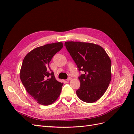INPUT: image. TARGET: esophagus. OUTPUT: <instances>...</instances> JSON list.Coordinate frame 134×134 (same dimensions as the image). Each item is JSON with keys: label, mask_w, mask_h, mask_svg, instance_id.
Returning <instances> with one entry per match:
<instances>
[{"label": "esophagus", "mask_w": 134, "mask_h": 134, "mask_svg": "<svg viewBox=\"0 0 134 134\" xmlns=\"http://www.w3.org/2000/svg\"><path fill=\"white\" fill-rule=\"evenodd\" d=\"M71 80V77H69V78L67 79V81H70V80Z\"/></svg>", "instance_id": "34e87169"}]
</instances>
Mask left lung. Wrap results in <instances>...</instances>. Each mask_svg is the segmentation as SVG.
<instances>
[{
    "label": "left lung",
    "mask_w": 134,
    "mask_h": 134,
    "mask_svg": "<svg viewBox=\"0 0 134 134\" xmlns=\"http://www.w3.org/2000/svg\"><path fill=\"white\" fill-rule=\"evenodd\" d=\"M65 46L84 74L79 77L80 86L76 91L87 103L98 100L107 90L111 80V61L103 48L89 42L67 41Z\"/></svg>",
    "instance_id": "obj_1"
}]
</instances>
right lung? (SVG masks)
Returning a JSON list of instances; mask_svg holds the SVG:
<instances>
[{"mask_svg": "<svg viewBox=\"0 0 134 134\" xmlns=\"http://www.w3.org/2000/svg\"><path fill=\"white\" fill-rule=\"evenodd\" d=\"M63 47L61 42L34 48L26 55L20 71V78L28 93L37 103L48 106L58 98L63 83L56 79L49 63Z\"/></svg>", "mask_w": 134, "mask_h": 134, "instance_id": "right-lung-1", "label": "right lung"}]
</instances>
